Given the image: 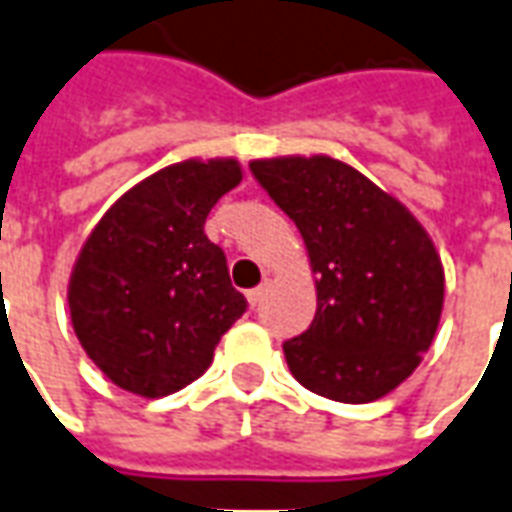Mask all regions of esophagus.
Here are the masks:
<instances>
[{
    "mask_svg": "<svg viewBox=\"0 0 512 512\" xmlns=\"http://www.w3.org/2000/svg\"><path fill=\"white\" fill-rule=\"evenodd\" d=\"M263 293H266V288L260 285V288H252V291L246 293V299H249V305L252 307H260V302H263Z\"/></svg>",
    "mask_w": 512,
    "mask_h": 512,
    "instance_id": "obj_1",
    "label": "esophagus"
}]
</instances>
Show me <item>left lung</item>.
<instances>
[{"mask_svg": "<svg viewBox=\"0 0 512 512\" xmlns=\"http://www.w3.org/2000/svg\"><path fill=\"white\" fill-rule=\"evenodd\" d=\"M249 169L299 227L316 274V318L282 343L307 391L346 405L405 382L430 349L443 266L410 210L341 160L274 157Z\"/></svg>", "mask_w": 512, "mask_h": 512, "instance_id": "left-lung-1", "label": "left lung"}]
</instances>
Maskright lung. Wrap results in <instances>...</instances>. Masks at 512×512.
Here are the masks:
<instances>
[{
  "instance_id": "obj_1",
  "label": "right lung",
  "mask_w": 512,
  "mask_h": 512,
  "mask_svg": "<svg viewBox=\"0 0 512 512\" xmlns=\"http://www.w3.org/2000/svg\"><path fill=\"white\" fill-rule=\"evenodd\" d=\"M241 182L238 160H185L107 210L71 271V324L119 388L146 399L205 374L221 335L246 313L205 219Z\"/></svg>"
}]
</instances>
